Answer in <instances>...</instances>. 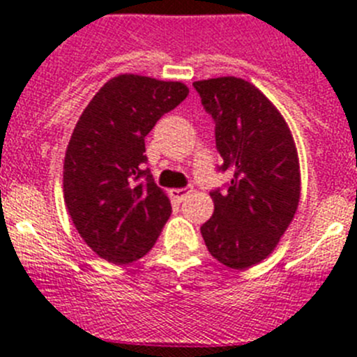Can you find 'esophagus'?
Masks as SVG:
<instances>
[{"label":"esophagus","mask_w":357,"mask_h":357,"mask_svg":"<svg viewBox=\"0 0 357 357\" xmlns=\"http://www.w3.org/2000/svg\"><path fill=\"white\" fill-rule=\"evenodd\" d=\"M188 193H191V188H175L169 191V197H172L173 200H182Z\"/></svg>","instance_id":"obj_1"}]
</instances>
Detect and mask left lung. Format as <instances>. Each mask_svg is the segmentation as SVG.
<instances>
[{
    "label": "left lung",
    "instance_id": "obj_1",
    "mask_svg": "<svg viewBox=\"0 0 357 357\" xmlns=\"http://www.w3.org/2000/svg\"><path fill=\"white\" fill-rule=\"evenodd\" d=\"M214 121L227 191L213 189L214 213L200 227L214 259L243 270L266 259L291 223L301 198V168L288 123L250 82L220 77L195 82Z\"/></svg>",
    "mask_w": 357,
    "mask_h": 357
}]
</instances>
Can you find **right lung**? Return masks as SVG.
<instances>
[{
  "label": "right lung",
  "instance_id": "1",
  "mask_svg": "<svg viewBox=\"0 0 357 357\" xmlns=\"http://www.w3.org/2000/svg\"><path fill=\"white\" fill-rule=\"evenodd\" d=\"M181 82L119 75L85 107L64 159V200L91 250L127 264L151 250L172 214L169 198L144 169V137L184 102Z\"/></svg>",
  "mask_w": 357,
  "mask_h": 357
}]
</instances>
